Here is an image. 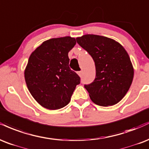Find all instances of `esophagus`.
Instances as JSON below:
<instances>
[{"mask_svg":"<svg viewBox=\"0 0 149 149\" xmlns=\"http://www.w3.org/2000/svg\"><path fill=\"white\" fill-rule=\"evenodd\" d=\"M82 73H83V72L82 71H79V72H77V74L79 75V77H81L82 75Z\"/></svg>","mask_w":149,"mask_h":149,"instance_id":"obj_1","label":"esophagus"}]
</instances>
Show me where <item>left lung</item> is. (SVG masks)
Wrapping results in <instances>:
<instances>
[{
	"mask_svg": "<svg viewBox=\"0 0 149 149\" xmlns=\"http://www.w3.org/2000/svg\"><path fill=\"white\" fill-rule=\"evenodd\" d=\"M76 40L95 62V80L84 86L91 100L102 107L117 104L128 91L134 77L126 50L116 40L104 36L87 34Z\"/></svg>",
	"mask_w": 149,
	"mask_h": 149,
	"instance_id": "obj_1",
	"label": "left lung"
}]
</instances>
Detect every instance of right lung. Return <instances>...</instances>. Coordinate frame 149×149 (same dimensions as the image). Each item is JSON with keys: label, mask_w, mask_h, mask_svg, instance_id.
<instances>
[{"label": "right lung", "mask_w": 149, "mask_h": 149, "mask_svg": "<svg viewBox=\"0 0 149 149\" xmlns=\"http://www.w3.org/2000/svg\"><path fill=\"white\" fill-rule=\"evenodd\" d=\"M76 45L70 36L43 42L30 56L24 70L29 92L38 104L50 110L61 109L71 100L80 78L69 67L68 52Z\"/></svg>", "instance_id": "obj_1"}]
</instances>
